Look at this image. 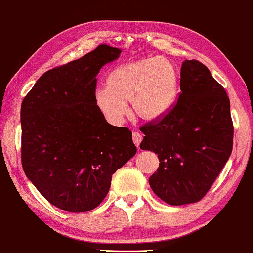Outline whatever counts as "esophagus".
Returning <instances> with one entry per match:
<instances>
[{
    "label": "esophagus",
    "instance_id": "esophagus-1",
    "mask_svg": "<svg viewBox=\"0 0 253 253\" xmlns=\"http://www.w3.org/2000/svg\"><path fill=\"white\" fill-rule=\"evenodd\" d=\"M132 140H133L134 145L139 148L140 142H141V140H142V134L139 133L138 131H133V133H132Z\"/></svg>",
    "mask_w": 253,
    "mask_h": 253
}]
</instances>
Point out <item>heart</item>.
<instances>
[{
  "label": "heart",
  "mask_w": 253,
  "mask_h": 253,
  "mask_svg": "<svg viewBox=\"0 0 253 253\" xmlns=\"http://www.w3.org/2000/svg\"><path fill=\"white\" fill-rule=\"evenodd\" d=\"M107 86L96 89L97 108L112 124H121L132 112L145 121L163 118L175 105L181 84V72L172 60L151 56L127 62L107 76Z\"/></svg>",
  "instance_id": "1"
}]
</instances>
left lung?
<instances>
[{
  "mask_svg": "<svg viewBox=\"0 0 253 253\" xmlns=\"http://www.w3.org/2000/svg\"><path fill=\"white\" fill-rule=\"evenodd\" d=\"M180 89L172 110L141 127L140 143L159 159L151 189L173 206L203 199L231 156L234 134L230 98L206 65L185 60Z\"/></svg>",
  "mask_w": 253,
  "mask_h": 253,
  "instance_id": "8db88e82",
  "label": "left lung"
}]
</instances>
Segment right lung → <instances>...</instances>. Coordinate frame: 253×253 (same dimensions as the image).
I'll use <instances>...</instances> for the list:
<instances>
[{
	"label": "right lung",
	"mask_w": 253,
	"mask_h": 253,
	"mask_svg": "<svg viewBox=\"0 0 253 253\" xmlns=\"http://www.w3.org/2000/svg\"><path fill=\"white\" fill-rule=\"evenodd\" d=\"M120 54L99 45L45 72L22 100V169L42 196L63 211L96 208L112 175L137 153L132 132L108 123L94 99L96 76Z\"/></svg>",
	"instance_id": "add662e5"
}]
</instances>
